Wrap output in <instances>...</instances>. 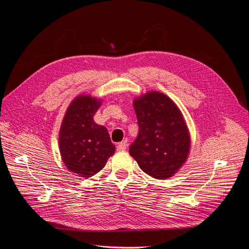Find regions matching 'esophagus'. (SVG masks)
<instances>
[{"label": "esophagus", "instance_id": "34e87169", "mask_svg": "<svg viewBox=\"0 0 249 249\" xmlns=\"http://www.w3.org/2000/svg\"><path fill=\"white\" fill-rule=\"evenodd\" d=\"M127 146H128L127 142H119V143H118L117 150H118V151H124V150H126V149H127Z\"/></svg>", "mask_w": 249, "mask_h": 249}]
</instances>
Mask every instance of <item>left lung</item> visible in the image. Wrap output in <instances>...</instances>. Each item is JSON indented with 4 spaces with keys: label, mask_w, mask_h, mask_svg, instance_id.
Returning a JSON list of instances; mask_svg holds the SVG:
<instances>
[{
    "label": "left lung",
    "mask_w": 249,
    "mask_h": 249,
    "mask_svg": "<svg viewBox=\"0 0 249 249\" xmlns=\"http://www.w3.org/2000/svg\"><path fill=\"white\" fill-rule=\"evenodd\" d=\"M133 107L139 134L129 147V154L151 177H172L186 161L190 149L189 132L180 109L159 92L136 98Z\"/></svg>",
    "instance_id": "left-lung-1"
}]
</instances>
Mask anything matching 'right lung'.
I'll return each instance as SVG.
<instances>
[{"instance_id":"add662e5","label":"right lung","mask_w":249,"mask_h":249,"mask_svg":"<svg viewBox=\"0 0 249 249\" xmlns=\"http://www.w3.org/2000/svg\"><path fill=\"white\" fill-rule=\"evenodd\" d=\"M100 100L82 95L69 106L60 129L59 146L63 162L72 173L90 178L115 153L107 129L94 122Z\"/></svg>"}]
</instances>
